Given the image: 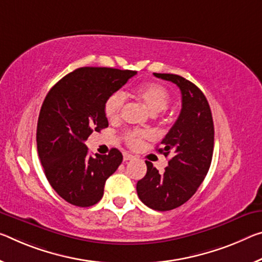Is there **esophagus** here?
I'll return each mask as SVG.
<instances>
[{"mask_svg":"<svg viewBox=\"0 0 262 262\" xmlns=\"http://www.w3.org/2000/svg\"><path fill=\"white\" fill-rule=\"evenodd\" d=\"M133 159H134V156L130 155V154H128V152L123 154V161H130Z\"/></svg>","mask_w":262,"mask_h":262,"instance_id":"esophagus-1","label":"esophagus"}]
</instances>
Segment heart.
Here are the masks:
<instances>
[{
    "label": "heart",
    "mask_w": 262,
    "mask_h": 262,
    "mask_svg": "<svg viewBox=\"0 0 262 262\" xmlns=\"http://www.w3.org/2000/svg\"><path fill=\"white\" fill-rule=\"evenodd\" d=\"M132 94L144 103V106L151 112V114L160 113L167 108L171 95L163 85L157 82H143L135 86L132 90ZM124 95L121 92L112 93L105 101V114L111 121H116L121 116V112L124 107ZM149 136V133L141 130H129L123 135V140L130 148H139L142 144L143 139Z\"/></svg>",
    "instance_id": "b5f03b06"
}]
</instances>
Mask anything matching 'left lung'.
Wrapping results in <instances>:
<instances>
[{
  "label": "left lung",
  "instance_id": "1",
  "mask_svg": "<svg viewBox=\"0 0 262 262\" xmlns=\"http://www.w3.org/2000/svg\"><path fill=\"white\" fill-rule=\"evenodd\" d=\"M154 76L180 87L182 110L157 149L170 157L168 167L161 173L146 161L147 173L138 182L136 191L148 207L169 211L188 202L204 181L212 161L214 127L209 102L196 85L177 74Z\"/></svg>",
  "mask_w": 262,
  "mask_h": 262
}]
</instances>
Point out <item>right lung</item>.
Instances as JSON below:
<instances>
[{
	"instance_id": "add662e5",
	"label": "right lung",
	"mask_w": 262,
	"mask_h": 262,
	"mask_svg": "<svg viewBox=\"0 0 262 262\" xmlns=\"http://www.w3.org/2000/svg\"><path fill=\"white\" fill-rule=\"evenodd\" d=\"M135 74L130 70L80 68L61 78L45 97L37 123V150L50 185L70 204H97L107 178L121 164L118 149L93 157L85 141L108 127L106 99Z\"/></svg>"
}]
</instances>
